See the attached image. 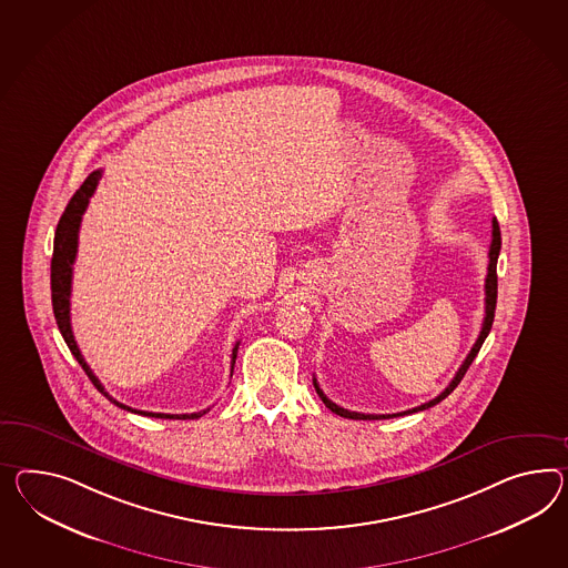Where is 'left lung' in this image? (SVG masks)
<instances>
[{
  "instance_id": "left-lung-1",
  "label": "left lung",
  "mask_w": 568,
  "mask_h": 568,
  "mask_svg": "<svg viewBox=\"0 0 568 568\" xmlns=\"http://www.w3.org/2000/svg\"><path fill=\"white\" fill-rule=\"evenodd\" d=\"M498 253H500V229H498V222H496L495 219L493 220V243H490V251H488V257H490V262H488V276H486V284H484V291H486V317H484V323H481V332L480 335H478V339H476V344H474V348L469 349L466 361L459 366V371L455 373L452 383L445 387V392L438 393L435 399H430V402H426V404H422V406L406 409V412H397V414H361V412L344 409V407L334 404L332 399H327V395L321 392L317 378L313 377V385H315V392L320 393L321 402L329 407L334 414H337V416L352 418V420H385V418H397V416H407V414H416V412H422V409H428V407L437 406L438 402H443V399L462 383V378L466 375L469 364L474 363V358L478 356L484 339L488 337L490 329H493V321H495L496 311V292H498V277H496Z\"/></svg>"
}]
</instances>
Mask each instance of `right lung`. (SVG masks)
<instances>
[{
    "instance_id": "obj_1",
    "label": "right lung",
    "mask_w": 568,
    "mask_h": 568,
    "mask_svg": "<svg viewBox=\"0 0 568 568\" xmlns=\"http://www.w3.org/2000/svg\"><path fill=\"white\" fill-rule=\"evenodd\" d=\"M102 171H94L87 176V181L80 185V190L73 193L70 204L65 207L63 216L59 219L58 231H55V241H53V260H51V303H53V313H55V321H58L59 332L63 335L68 348L75 356V361L84 368L88 378L94 383V387L116 407L128 409L131 414H140V416H150V418H164V420H195L202 418L205 412L210 409H202V412H193V414H161V412H144V409H133V407L125 406L121 402H116L115 397H111L109 393L104 392L101 381L97 375L90 371L82 352L78 348L75 339H73L72 321H70V294H72V270L73 262H75V253H78V233H80V222H82V214L87 212L88 202L94 195L97 185L101 181ZM236 349H239V342L234 344L233 348V364L236 361ZM231 368V371H233ZM233 377V375H231Z\"/></svg>"
}]
</instances>
